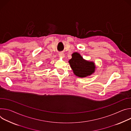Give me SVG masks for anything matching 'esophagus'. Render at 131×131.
<instances>
[{"mask_svg": "<svg viewBox=\"0 0 131 131\" xmlns=\"http://www.w3.org/2000/svg\"><path fill=\"white\" fill-rule=\"evenodd\" d=\"M59 57H62V58H63L64 57V53H63V52L60 53L59 54Z\"/></svg>", "mask_w": 131, "mask_h": 131, "instance_id": "1", "label": "esophagus"}]
</instances>
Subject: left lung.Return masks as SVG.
I'll list each match as a JSON object with an SVG mask.
<instances>
[{"mask_svg": "<svg viewBox=\"0 0 131 131\" xmlns=\"http://www.w3.org/2000/svg\"><path fill=\"white\" fill-rule=\"evenodd\" d=\"M69 62L74 74L80 78L89 77L94 73L95 71L94 62L84 60L78 52L72 54V58Z\"/></svg>", "mask_w": 131, "mask_h": 131, "instance_id": "obj_1", "label": "left lung"}]
</instances>
